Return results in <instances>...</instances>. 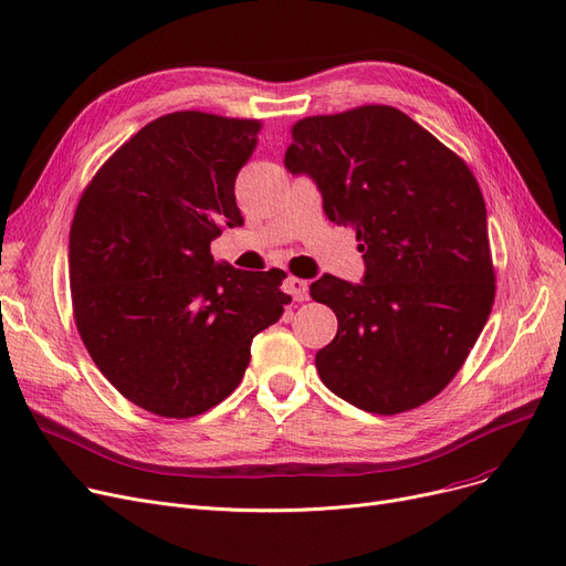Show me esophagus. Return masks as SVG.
Instances as JSON below:
<instances>
[{"label":"esophagus","mask_w":566,"mask_h":566,"mask_svg":"<svg viewBox=\"0 0 566 566\" xmlns=\"http://www.w3.org/2000/svg\"><path fill=\"white\" fill-rule=\"evenodd\" d=\"M284 291L291 295L293 301H298V303H305L307 298H310V284H307V280H301V277H286L284 280Z\"/></svg>","instance_id":"34e87169"}]
</instances>
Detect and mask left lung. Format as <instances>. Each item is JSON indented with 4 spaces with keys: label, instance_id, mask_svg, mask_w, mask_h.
I'll return each instance as SVG.
<instances>
[{
    "label": "left lung",
    "instance_id": "1",
    "mask_svg": "<svg viewBox=\"0 0 566 566\" xmlns=\"http://www.w3.org/2000/svg\"><path fill=\"white\" fill-rule=\"evenodd\" d=\"M284 165L314 178L325 216L355 231L367 265L358 286L333 275L310 286L339 321L316 353L321 380L376 415L431 401L463 367L495 298L478 178L390 105L301 118Z\"/></svg>",
    "mask_w": 566,
    "mask_h": 566
}]
</instances>
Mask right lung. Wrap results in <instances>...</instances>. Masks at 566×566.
Instances as JSON below:
<instances>
[{
  "label": "right lung",
  "mask_w": 566,
  "mask_h": 566,
  "mask_svg": "<svg viewBox=\"0 0 566 566\" xmlns=\"http://www.w3.org/2000/svg\"><path fill=\"white\" fill-rule=\"evenodd\" d=\"M259 118L197 109L146 124L86 184L71 227V303L103 376L135 406L188 420L224 401L256 333L291 303L280 268L216 263L211 241L241 227L233 184Z\"/></svg>",
  "instance_id": "right-lung-1"
}]
</instances>
